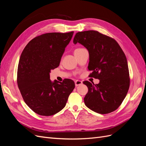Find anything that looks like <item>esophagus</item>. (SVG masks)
Instances as JSON below:
<instances>
[{
	"mask_svg": "<svg viewBox=\"0 0 146 146\" xmlns=\"http://www.w3.org/2000/svg\"><path fill=\"white\" fill-rule=\"evenodd\" d=\"M82 84H83V82L80 80H76V82H75V85H76V86H80V85H82Z\"/></svg>",
	"mask_w": 146,
	"mask_h": 146,
	"instance_id": "obj_1",
	"label": "esophagus"
}]
</instances>
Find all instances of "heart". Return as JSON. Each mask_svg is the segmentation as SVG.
<instances>
[{"instance_id": "obj_1", "label": "heart", "mask_w": 146, "mask_h": 146, "mask_svg": "<svg viewBox=\"0 0 146 146\" xmlns=\"http://www.w3.org/2000/svg\"><path fill=\"white\" fill-rule=\"evenodd\" d=\"M80 49H82V48H76V49L75 50V51H76V50H80Z\"/></svg>"}]
</instances>
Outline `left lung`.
Returning <instances> with one entry per match:
<instances>
[{
	"instance_id": "8db88e82",
	"label": "left lung",
	"mask_w": 146,
	"mask_h": 146,
	"mask_svg": "<svg viewBox=\"0 0 146 146\" xmlns=\"http://www.w3.org/2000/svg\"><path fill=\"white\" fill-rule=\"evenodd\" d=\"M74 43L81 44L89 52L88 69L99 84L88 81L84 102L86 107L99 114H107L121 105L130 86L129 70L126 56L116 40L98 31L78 32Z\"/></svg>"
}]
</instances>
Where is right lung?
<instances>
[{"mask_svg":"<svg viewBox=\"0 0 146 146\" xmlns=\"http://www.w3.org/2000/svg\"><path fill=\"white\" fill-rule=\"evenodd\" d=\"M74 32L47 33L32 39L22 52L17 83L29 107L41 116H52L62 110L75 88L74 81L50 80L52 69L60 64Z\"/></svg>","mask_w":146,"mask_h":146,"instance_id":"right-lung-1","label":"right lung"}]
</instances>
